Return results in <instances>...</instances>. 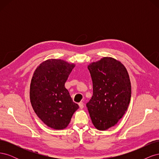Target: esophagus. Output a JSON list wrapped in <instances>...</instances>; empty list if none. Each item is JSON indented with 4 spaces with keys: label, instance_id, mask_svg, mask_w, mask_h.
<instances>
[{
    "label": "esophagus",
    "instance_id": "34e87169",
    "mask_svg": "<svg viewBox=\"0 0 159 159\" xmlns=\"http://www.w3.org/2000/svg\"><path fill=\"white\" fill-rule=\"evenodd\" d=\"M79 106L80 107V109H83L84 107V105L83 102H80L79 103Z\"/></svg>",
    "mask_w": 159,
    "mask_h": 159
}]
</instances>
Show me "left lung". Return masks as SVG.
<instances>
[{"instance_id": "8db88e82", "label": "left lung", "mask_w": 159, "mask_h": 159, "mask_svg": "<svg viewBox=\"0 0 159 159\" xmlns=\"http://www.w3.org/2000/svg\"><path fill=\"white\" fill-rule=\"evenodd\" d=\"M93 82L92 98L86 104L93 125L101 131L114 126L127 111L131 86L125 66L112 57L88 66Z\"/></svg>"}]
</instances>
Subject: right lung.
Listing matches in <instances>:
<instances>
[{
	"label": "right lung",
	"mask_w": 159,
	"mask_h": 159,
	"mask_svg": "<svg viewBox=\"0 0 159 159\" xmlns=\"http://www.w3.org/2000/svg\"><path fill=\"white\" fill-rule=\"evenodd\" d=\"M74 67L64 60L51 59L42 63L34 73L30 89L32 108L52 129H65L79 108L64 86Z\"/></svg>",
	"instance_id": "obj_1"
}]
</instances>
